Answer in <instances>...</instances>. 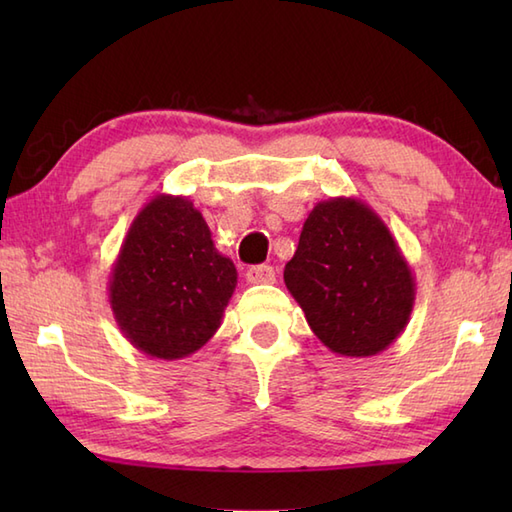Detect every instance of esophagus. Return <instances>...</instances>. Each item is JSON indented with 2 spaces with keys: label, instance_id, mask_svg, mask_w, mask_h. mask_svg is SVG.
<instances>
[{
  "label": "esophagus",
  "instance_id": "34e87169",
  "mask_svg": "<svg viewBox=\"0 0 512 512\" xmlns=\"http://www.w3.org/2000/svg\"><path fill=\"white\" fill-rule=\"evenodd\" d=\"M248 284H273L275 281V268L273 266H250L246 270Z\"/></svg>",
  "mask_w": 512,
  "mask_h": 512
}]
</instances>
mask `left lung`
Returning a JSON list of instances; mask_svg holds the SVG:
<instances>
[{"label":"left lung","mask_w":512,"mask_h":512,"mask_svg":"<svg viewBox=\"0 0 512 512\" xmlns=\"http://www.w3.org/2000/svg\"><path fill=\"white\" fill-rule=\"evenodd\" d=\"M290 295L330 352L376 356L405 332L416 277L380 215L356 198L319 202L284 270Z\"/></svg>","instance_id":"8db88e82"}]
</instances>
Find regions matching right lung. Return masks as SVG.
<instances>
[{"label":"right lung","mask_w":512,"mask_h":512,"mask_svg":"<svg viewBox=\"0 0 512 512\" xmlns=\"http://www.w3.org/2000/svg\"><path fill=\"white\" fill-rule=\"evenodd\" d=\"M235 286V264L215 248L202 213L184 195L160 193L129 226L107 295L136 350L178 361L209 343Z\"/></svg>","instance_id":"add662e5"}]
</instances>
